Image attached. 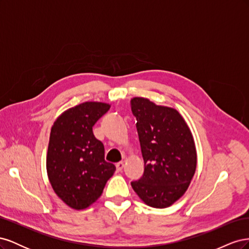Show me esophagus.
Wrapping results in <instances>:
<instances>
[{"mask_svg":"<svg viewBox=\"0 0 249 249\" xmlns=\"http://www.w3.org/2000/svg\"><path fill=\"white\" fill-rule=\"evenodd\" d=\"M124 162H118V163L116 164V169H117V171H122V170L124 169Z\"/></svg>","mask_w":249,"mask_h":249,"instance_id":"obj_1","label":"esophagus"}]
</instances>
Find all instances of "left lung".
Here are the masks:
<instances>
[{
  "label": "left lung",
  "mask_w": 249,
  "mask_h": 249,
  "mask_svg": "<svg viewBox=\"0 0 249 249\" xmlns=\"http://www.w3.org/2000/svg\"><path fill=\"white\" fill-rule=\"evenodd\" d=\"M144 172L132 182L145 205L164 209L183 196L196 170L197 155L192 133L178 111L145 97L131 100Z\"/></svg>",
  "instance_id": "obj_1"
}]
</instances>
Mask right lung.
I'll return each mask as SVG.
<instances>
[{"mask_svg": "<svg viewBox=\"0 0 249 249\" xmlns=\"http://www.w3.org/2000/svg\"><path fill=\"white\" fill-rule=\"evenodd\" d=\"M110 105L85 102L60 114L52 126L47 172L53 190L67 206L84 210L103 193L116 168L105 161L104 144L92 126Z\"/></svg>", "mask_w": 249, "mask_h": 249, "instance_id": "obj_1", "label": "right lung"}]
</instances>
